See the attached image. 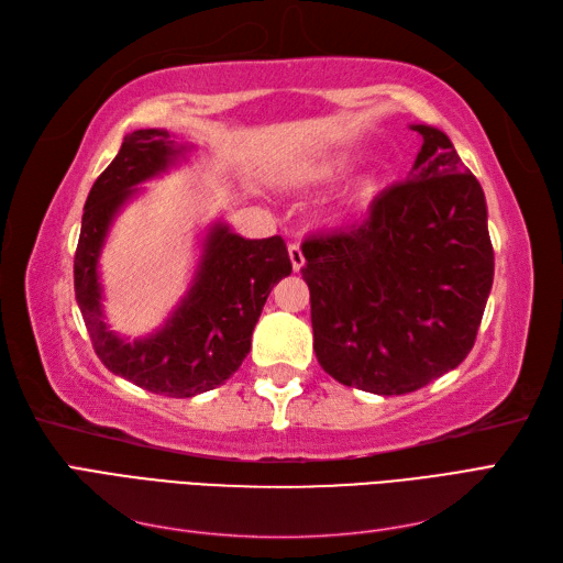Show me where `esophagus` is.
Listing matches in <instances>:
<instances>
[{"mask_svg": "<svg viewBox=\"0 0 563 563\" xmlns=\"http://www.w3.org/2000/svg\"><path fill=\"white\" fill-rule=\"evenodd\" d=\"M288 255H291V265H294V269L298 272V269L305 265V255H302V249H300L298 242L288 244Z\"/></svg>", "mask_w": 563, "mask_h": 563, "instance_id": "1", "label": "esophagus"}]
</instances>
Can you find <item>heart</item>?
<instances>
[{
  "label": "heart",
  "mask_w": 563,
  "mask_h": 563,
  "mask_svg": "<svg viewBox=\"0 0 563 563\" xmlns=\"http://www.w3.org/2000/svg\"><path fill=\"white\" fill-rule=\"evenodd\" d=\"M347 159H331V162H323V164H314L305 168V180L310 183H321V180H331L335 176H340L347 168Z\"/></svg>",
  "instance_id": "b5f03b06"
}]
</instances>
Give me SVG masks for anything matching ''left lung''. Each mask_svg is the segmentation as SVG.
<instances>
[{
	"label": "left lung",
	"mask_w": 563,
	"mask_h": 563,
	"mask_svg": "<svg viewBox=\"0 0 563 563\" xmlns=\"http://www.w3.org/2000/svg\"><path fill=\"white\" fill-rule=\"evenodd\" d=\"M408 180L350 230L302 242L321 368L373 395H408L474 347L493 284L486 199L446 133L413 126Z\"/></svg>",
	"instance_id": "left-lung-1"
}]
</instances>
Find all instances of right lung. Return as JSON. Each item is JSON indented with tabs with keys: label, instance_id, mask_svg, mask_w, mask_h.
I'll return each mask as SVG.
<instances>
[{
	"label": "right lung",
	"instance_id": "add662e5",
	"mask_svg": "<svg viewBox=\"0 0 563 563\" xmlns=\"http://www.w3.org/2000/svg\"><path fill=\"white\" fill-rule=\"evenodd\" d=\"M174 157L166 131L141 129L126 135L117 157L96 178L75 251V296L100 362L147 391L185 399L223 385L242 366L272 286L291 275L294 265L279 234L244 240L228 228H216L192 294L157 335L131 345L108 331L96 275L108 223L131 195L129 187L164 172Z\"/></svg>",
	"mask_w": 563,
	"mask_h": 563
}]
</instances>
